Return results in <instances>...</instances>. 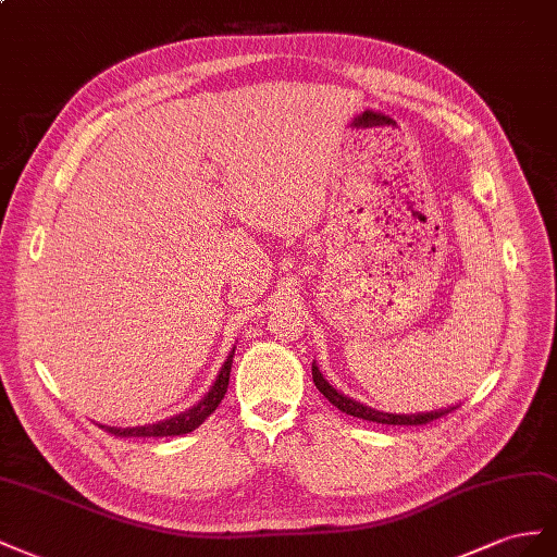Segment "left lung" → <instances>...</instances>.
I'll use <instances>...</instances> for the list:
<instances>
[{
    "mask_svg": "<svg viewBox=\"0 0 557 557\" xmlns=\"http://www.w3.org/2000/svg\"><path fill=\"white\" fill-rule=\"evenodd\" d=\"M312 380H314V387L320 389L326 399L336 406L338 410L347 412V416L352 418H359V420H367V422H377V424H394V426H420V424H426V422H434L443 416H448L450 410L455 408H448V410H432V412H418V416H394V412H383V410H375V408H369L363 406L355 399H349V396L341 394L333 389L326 380L322 377L320 369L314 367L312 363Z\"/></svg>",
    "mask_w": 557,
    "mask_h": 557,
    "instance_id": "8db88e82",
    "label": "left lung"
}]
</instances>
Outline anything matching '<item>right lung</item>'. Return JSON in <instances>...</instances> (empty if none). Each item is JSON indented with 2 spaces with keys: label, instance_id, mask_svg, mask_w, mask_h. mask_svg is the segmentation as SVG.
<instances>
[{
  "label": "right lung",
  "instance_id": "obj_1",
  "mask_svg": "<svg viewBox=\"0 0 557 557\" xmlns=\"http://www.w3.org/2000/svg\"><path fill=\"white\" fill-rule=\"evenodd\" d=\"M235 352V349H233ZM233 352L228 355V359L224 361V367H221L212 389L205 394V399L200 404H196L194 408H188L186 412H180V416H174L170 420L163 422H156V424H145V426H128V429H116V426H104L100 424L104 432L114 434L116 438H161V436H182L194 432L196 426H200L205 420H208L212 412L216 410V406L224 399V394L228 389V377H231V363H233Z\"/></svg>",
  "mask_w": 557,
  "mask_h": 557
}]
</instances>
